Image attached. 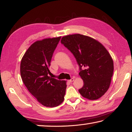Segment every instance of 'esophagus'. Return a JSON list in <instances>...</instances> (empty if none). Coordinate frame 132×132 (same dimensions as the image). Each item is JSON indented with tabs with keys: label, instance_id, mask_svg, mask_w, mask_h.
<instances>
[{
	"label": "esophagus",
	"instance_id": "34e87169",
	"mask_svg": "<svg viewBox=\"0 0 132 132\" xmlns=\"http://www.w3.org/2000/svg\"><path fill=\"white\" fill-rule=\"evenodd\" d=\"M74 80H75L74 78H71V79L70 80H69V81L70 82H73V81H74Z\"/></svg>",
	"mask_w": 132,
	"mask_h": 132
}]
</instances>
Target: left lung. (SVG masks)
Returning <instances> with one entry per match:
<instances>
[{"label":"left lung","instance_id":"1","mask_svg":"<svg viewBox=\"0 0 132 132\" xmlns=\"http://www.w3.org/2000/svg\"><path fill=\"white\" fill-rule=\"evenodd\" d=\"M61 42L79 66V75L84 82L79 90L80 94L90 100L101 97L108 90L113 72L112 58L106 49L93 38L79 34L64 36Z\"/></svg>","mask_w":132,"mask_h":132}]
</instances>
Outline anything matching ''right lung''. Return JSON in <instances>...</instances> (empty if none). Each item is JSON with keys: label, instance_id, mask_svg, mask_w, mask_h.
Segmentation results:
<instances>
[{"label": "right lung", "instance_id": "obj_1", "mask_svg": "<svg viewBox=\"0 0 132 132\" xmlns=\"http://www.w3.org/2000/svg\"><path fill=\"white\" fill-rule=\"evenodd\" d=\"M61 37L33 43L24 53L20 64L22 80L31 94L42 105L55 107L64 100L66 81L48 76L53 52Z\"/></svg>", "mask_w": 132, "mask_h": 132}]
</instances>
